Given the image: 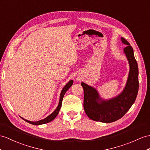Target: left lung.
I'll list each match as a JSON object with an SVG mask.
<instances>
[{"mask_svg": "<svg viewBox=\"0 0 150 150\" xmlns=\"http://www.w3.org/2000/svg\"><path fill=\"white\" fill-rule=\"evenodd\" d=\"M122 42L127 45L123 52L129 61V73L125 88L117 96L105 100L100 97L98 91L92 86L82 82L84 90L83 107L86 115L92 120L111 123L121 118L134 103L139 90V70L133 48L123 38Z\"/></svg>", "mask_w": 150, "mask_h": 150, "instance_id": "obj_1", "label": "left lung"}]
</instances>
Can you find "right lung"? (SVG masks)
I'll return each mask as SVG.
<instances>
[{
    "label": "right lung",
    "instance_id": "right-lung-1",
    "mask_svg": "<svg viewBox=\"0 0 150 150\" xmlns=\"http://www.w3.org/2000/svg\"><path fill=\"white\" fill-rule=\"evenodd\" d=\"M73 84V81L72 80H70L66 85L64 86V87L62 88L61 91V93H60V100H59V103H58V105L57 108H56L55 110H54L52 114H50L49 116H47L46 118H45V119H42L41 120H39V121L38 122H32V121H29V120H25L24 118H23L22 117H21L22 118L23 120H25V122H27L29 123L32 124V125H42V124H45L47 123H49L50 122H52V120H53L54 118H56V116L58 115V112L60 111V109L61 108L62 106V100H63V98L65 93H66L67 91L69 89V88H70Z\"/></svg>",
    "mask_w": 150,
    "mask_h": 150
}]
</instances>
